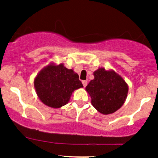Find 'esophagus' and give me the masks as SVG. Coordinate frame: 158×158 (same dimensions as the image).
<instances>
[{
  "instance_id": "esophagus-1",
  "label": "esophagus",
  "mask_w": 158,
  "mask_h": 158,
  "mask_svg": "<svg viewBox=\"0 0 158 158\" xmlns=\"http://www.w3.org/2000/svg\"><path fill=\"white\" fill-rule=\"evenodd\" d=\"M82 83H83V87H86V85H87L88 84V82L86 81H82Z\"/></svg>"
}]
</instances>
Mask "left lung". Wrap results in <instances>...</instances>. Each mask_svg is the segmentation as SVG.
Returning a JSON list of instances; mask_svg holds the SVG:
<instances>
[{"label": "left lung", "mask_w": 158, "mask_h": 158, "mask_svg": "<svg viewBox=\"0 0 158 158\" xmlns=\"http://www.w3.org/2000/svg\"><path fill=\"white\" fill-rule=\"evenodd\" d=\"M94 79L85 90L91 97V103L103 114L114 113L121 108L128 94V85L120 75L113 70L99 68L94 73Z\"/></svg>", "instance_id": "8db88e82"}]
</instances>
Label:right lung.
Returning <instances> with one entry per match:
<instances>
[{
  "label": "right lung",
  "instance_id": "1",
  "mask_svg": "<svg viewBox=\"0 0 158 158\" xmlns=\"http://www.w3.org/2000/svg\"><path fill=\"white\" fill-rule=\"evenodd\" d=\"M83 87L78 75L66 68L63 64H49L34 80V88L40 100L55 109L68 103L72 93Z\"/></svg>",
  "mask_w": 158,
  "mask_h": 158
}]
</instances>
